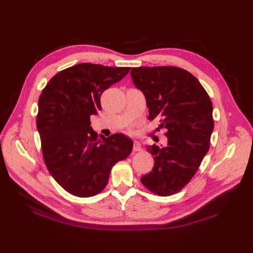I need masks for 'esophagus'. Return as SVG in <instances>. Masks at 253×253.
<instances>
[{"label": "esophagus", "mask_w": 253, "mask_h": 253, "mask_svg": "<svg viewBox=\"0 0 253 253\" xmlns=\"http://www.w3.org/2000/svg\"><path fill=\"white\" fill-rule=\"evenodd\" d=\"M133 151H135V152H140V151H142L141 144H140L139 142H137V141H135V142H134V145H133Z\"/></svg>", "instance_id": "esophagus-1"}]
</instances>
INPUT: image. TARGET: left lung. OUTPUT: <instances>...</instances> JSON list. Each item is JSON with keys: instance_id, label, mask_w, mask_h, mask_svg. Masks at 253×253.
<instances>
[{"instance_id": "left-lung-1", "label": "left lung", "mask_w": 253, "mask_h": 253, "mask_svg": "<svg viewBox=\"0 0 253 253\" xmlns=\"http://www.w3.org/2000/svg\"><path fill=\"white\" fill-rule=\"evenodd\" d=\"M130 74L145 96L149 120L160 119L159 127L167 131L166 146H147L154 167L141 182L154 194H175L190 181L208 152L214 128L211 100L200 82L181 68L138 67Z\"/></svg>"}]
</instances>
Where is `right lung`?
I'll list each match as a JSON object with an SVG mask.
<instances>
[{"label":"right lung","instance_id":"add662e5","mask_svg":"<svg viewBox=\"0 0 253 253\" xmlns=\"http://www.w3.org/2000/svg\"><path fill=\"white\" fill-rule=\"evenodd\" d=\"M129 70L77 64L56 74L40 95L37 129L44 161L53 178L72 195L100 193L112 167L132 151L133 141L124 134L99 138L90 126V116L102 109V93Z\"/></svg>","mask_w":253,"mask_h":253}]
</instances>
